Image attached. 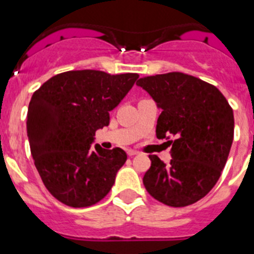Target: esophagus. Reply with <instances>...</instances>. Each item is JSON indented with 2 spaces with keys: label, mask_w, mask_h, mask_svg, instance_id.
I'll return each mask as SVG.
<instances>
[{
  "label": "esophagus",
  "mask_w": 254,
  "mask_h": 254,
  "mask_svg": "<svg viewBox=\"0 0 254 254\" xmlns=\"http://www.w3.org/2000/svg\"><path fill=\"white\" fill-rule=\"evenodd\" d=\"M127 154H129L130 157H133V156H135V154H138V152L134 151V149H127Z\"/></svg>",
  "instance_id": "34e87169"
}]
</instances>
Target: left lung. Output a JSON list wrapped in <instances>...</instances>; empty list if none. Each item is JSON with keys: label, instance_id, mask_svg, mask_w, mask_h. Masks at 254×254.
Listing matches in <instances>:
<instances>
[{"label": "left lung", "instance_id": "8db88e82", "mask_svg": "<svg viewBox=\"0 0 254 254\" xmlns=\"http://www.w3.org/2000/svg\"><path fill=\"white\" fill-rule=\"evenodd\" d=\"M136 84L162 110L156 135L167 139L173 157L166 165L151 154L143 184L167 206L195 203L215 187L228 161L234 139L233 109L215 85L184 72L145 76Z\"/></svg>", "mask_w": 254, "mask_h": 254}]
</instances>
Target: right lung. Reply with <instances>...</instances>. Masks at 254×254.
I'll list each match as a JSON object with an SVG mask.
<instances>
[{"mask_svg": "<svg viewBox=\"0 0 254 254\" xmlns=\"http://www.w3.org/2000/svg\"><path fill=\"white\" fill-rule=\"evenodd\" d=\"M138 78L133 72L71 70L33 93L26 118L30 152L42 182L61 203L89 207L111 190L127 153L100 144L93 148L92 143Z\"/></svg>", "mask_w": 254, "mask_h": 254, "instance_id": "obj_1", "label": "right lung"}]
</instances>
